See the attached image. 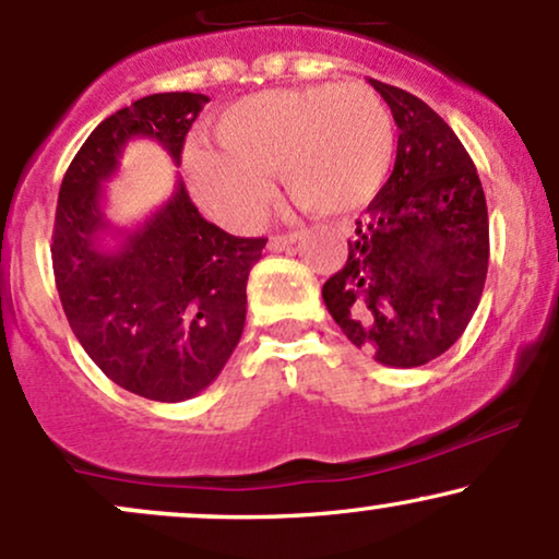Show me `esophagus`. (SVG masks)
I'll use <instances>...</instances> for the list:
<instances>
[{
	"label": "esophagus",
	"mask_w": 559,
	"mask_h": 559,
	"mask_svg": "<svg viewBox=\"0 0 559 559\" xmlns=\"http://www.w3.org/2000/svg\"><path fill=\"white\" fill-rule=\"evenodd\" d=\"M297 239H299V234H275V236H271V241H267V247H271L273 252H281V249L297 243Z\"/></svg>",
	"instance_id": "34e87169"
}]
</instances>
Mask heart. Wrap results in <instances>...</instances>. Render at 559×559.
I'll list each match as a JSON object with an SVG mask.
<instances>
[{
	"label": "heart",
	"mask_w": 559,
	"mask_h": 559,
	"mask_svg": "<svg viewBox=\"0 0 559 559\" xmlns=\"http://www.w3.org/2000/svg\"><path fill=\"white\" fill-rule=\"evenodd\" d=\"M215 150L191 146L186 176L199 207L228 228H252L273 197L316 215H346L381 191L394 157L386 105L365 83H312L243 96L210 126Z\"/></svg>",
	"instance_id": "obj_1"
}]
</instances>
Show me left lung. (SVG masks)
<instances>
[{
    "mask_svg": "<svg viewBox=\"0 0 559 559\" xmlns=\"http://www.w3.org/2000/svg\"><path fill=\"white\" fill-rule=\"evenodd\" d=\"M400 128L389 181L357 221L344 267L323 284L331 318L389 368H418L463 336L489 271L484 186L426 102L368 79Z\"/></svg>",
    "mask_w": 559,
    "mask_h": 559,
    "instance_id": "obj_1",
    "label": "left lung"
}]
</instances>
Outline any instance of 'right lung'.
<instances>
[{"label": "right lung", "instance_id": "add662e5", "mask_svg": "<svg viewBox=\"0 0 559 559\" xmlns=\"http://www.w3.org/2000/svg\"><path fill=\"white\" fill-rule=\"evenodd\" d=\"M204 94H152L94 128L62 178L52 265L70 329L112 383L183 402L221 376L247 320V278L267 239H241L199 215L181 178L136 228L107 221L105 181L131 139H155L181 163ZM114 243L107 245L106 239Z\"/></svg>", "mask_w": 559, "mask_h": 559}]
</instances>
